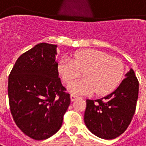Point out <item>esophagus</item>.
<instances>
[{
    "mask_svg": "<svg viewBox=\"0 0 146 146\" xmlns=\"http://www.w3.org/2000/svg\"><path fill=\"white\" fill-rule=\"evenodd\" d=\"M78 98H79V96H77V95H75L74 94H71V100L73 102V101H75V99H77Z\"/></svg>",
    "mask_w": 146,
    "mask_h": 146,
    "instance_id": "1",
    "label": "esophagus"
}]
</instances>
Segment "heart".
Masks as SVG:
<instances>
[{"mask_svg": "<svg viewBox=\"0 0 146 146\" xmlns=\"http://www.w3.org/2000/svg\"><path fill=\"white\" fill-rule=\"evenodd\" d=\"M84 72L83 80L68 86V90L75 94L106 95L117 88L124 74L121 60L110 57L98 50L75 52L71 59L63 57L59 64V72L67 84L72 83Z\"/></svg>", "mask_w": 146, "mask_h": 146, "instance_id": "obj_1", "label": "heart"}]
</instances>
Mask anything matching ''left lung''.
Masks as SVG:
<instances>
[{"instance_id": "1", "label": "left lung", "mask_w": 146, "mask_h": 146, "mask_svg": "<svg viewBox=\"0 0 146 146\" xmlns=\"http://www.w3.org/2000/svg\"><path fill=\"white\" fill-rule=\"evenodd\" d=\"M139 83L130 68L116 90L97 100L86 99L84 122L92 133L111 140L120 136L131 122L136 110Z\"/></svg>"}]
</instances>
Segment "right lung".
I'll return each mask as SVG.
<instances>
[{
  "label": "right lung",
  "instance_id": "right-lung-1",
  "mask_svg": "<svg viewBox=\"0 0 146 146\" xmlns=\"http://www.w3.org/2000/svg\"><path fill=\"white\" fill-rule=\"evenodd\" d=\"M57 45L36 44L22 54L9 76L10 111L22 132L44 140L61 127L71 103L70 94L59 78Z\"/></svg>",
  "mask_w": 146,
  "mask_h": 146
}]
</instances>
